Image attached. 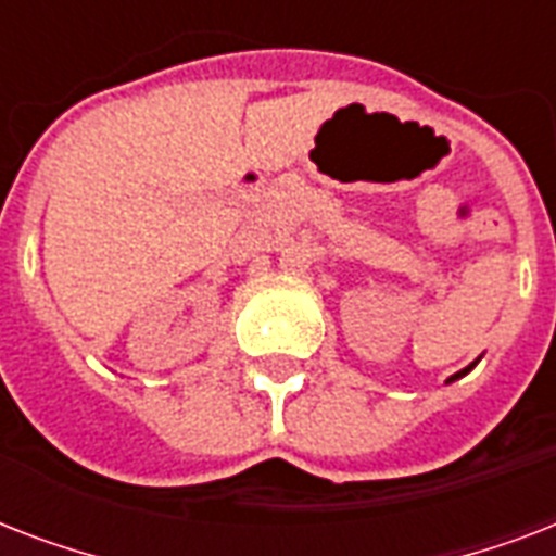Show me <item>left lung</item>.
<instances>
[{
  "mask_svg": "<svg viewBox=\"0 0 556 556\" xmlns=\"http://www.w3.org/2000/svg\"><path fill=\"white\" fill-rule=\"evenodd\" d=\"M473 366H476V364H470V366H467V369H462V371H456V375H453V378H447V383H450V380H456V378H462V375H467V371H470V369H473Z\"/></svg>",
  "mask_w": 556,
  "mask_h": 556,
  "instance_id": "obj_1",
  "label": "left lung"
}]
</instances>
